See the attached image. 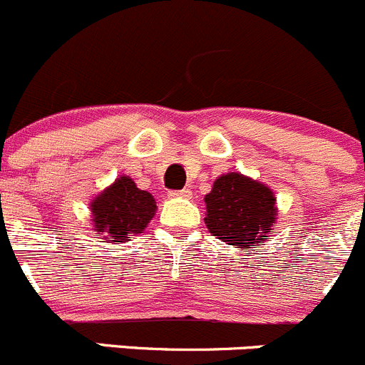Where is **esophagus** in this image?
I'll return each mask as SVG.
<instances>
[{
  "instance_id": "obj_1",
  "label": "esophagus",
  "mask_w": 365,
  "mask_h": 365,
  "mask_svg": "<svg viewBox=\"0 0 365 365\" xmlns=\"http://www.w3.org/2000/svg\"><path fill=\"white\" fill-rule=\"evenodd\" d=\"M170 197H182V199H190V197H192V190L188 188L173 190V192H170Z\"/></svg>"
}]
</instances>
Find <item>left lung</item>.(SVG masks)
<instances>
[{
  "instance_id": "left-lung-1",
  "label": "left lung",
  "mask_w": 365,
  "mask_h": 365,
  "mask_svg": "<svg viewBox=\"0 0 365 365\" xmlns=\"http://www.w3.org/2000/svg\"><path fill=\"white\" fill-rule=\"evenodd\" d=\"M204 202L211 235L242 249L265 240L276 217L274 193L235 172L218 177Z\"/></svg>"
}]
</instances>
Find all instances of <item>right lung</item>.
I'll return each mask as SVG.
<instances>
[{"instance_id": "right-lung-1", "label": "right lung", "mask_w": 365, "mask_h": 365, "mask_svg": "<svg viewBox=\"0 0 365 365\" xmlns=\"http://www.w3.org/2000/svg\"><path fill=\"white\" fill-rule=\"evenodd\" d=\"M95 231L113 242H125L141 232L155 213L154 197L136 188L133 179L120 177L91 204Z\"/></svg>"}]
</instances>
